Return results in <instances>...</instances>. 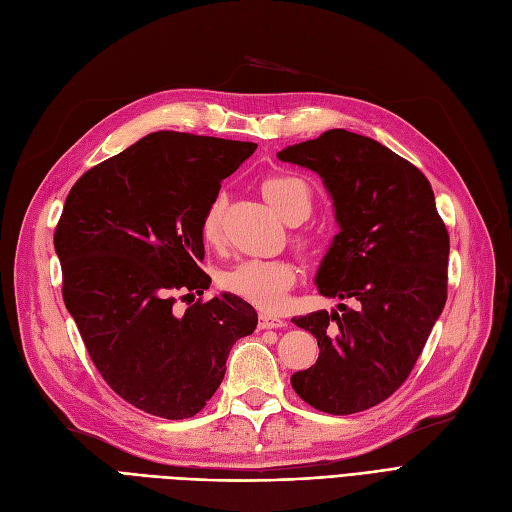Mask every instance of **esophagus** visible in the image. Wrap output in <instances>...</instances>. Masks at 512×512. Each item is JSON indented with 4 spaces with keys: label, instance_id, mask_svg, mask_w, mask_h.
I'll use <instances>...</instances> for the list:
<instances>
[{
    "label": "esophagus",
    "instance_id": "esophagus-1",
    "mask_svg": "<svg viewBox=\"0 0 512 512\" xmlns=\"http://www.w3.org/2000/svg\"><path fill=\"white\" fill-rule=\"evenodd\" d=\"M287 323L278 317L266 315V312H261L259 315V329H278V327H285Z\"/></svg>",
    "mask_w": 512,
    "mask_h": 512
}]
</instances>
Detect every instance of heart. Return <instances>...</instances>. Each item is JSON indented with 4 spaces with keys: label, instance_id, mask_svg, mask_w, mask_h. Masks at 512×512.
Listing matches in <instances>:
<instances>
[{
    "label": "heart",
    "instance_id": "obj_1",
    "mask_svg": "<svg viewBox=\"0 0 512 512\" xmlns=\"http://www.w3.org/2000/svg\"><path fill=\"white\" fill-rule=\"evenodd\" d=\"M261 193L266 202L283 217L293 223L304 219L310 212V191L302 178L289 174H270L261 180ZM221 197L212 200L200 219V238L214 249L221 244ZM300 251H315L317 236L298 234L293 238ZM295 266L287 259H244L238 266L223 274L225 291L255 304L261 310H276L285 300V293L295 285Z\"/></svg>",
    "mask_w": 512,
    "mask_h": 512
}]
</instances>
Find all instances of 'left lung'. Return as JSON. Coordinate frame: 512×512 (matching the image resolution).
<instances>
[{"instance_id":"left-lung-1","label":"left lung","mask_w":512,"mask_h":512,"mask_svg":"<svg viewBox=\"0 0 512 512\" xmlns=\"http://www.w3.org/2000/svg\"><path fill=\"white\" fill-rule=\"evenodd\" d=\"M278 159L317 172L332 195L340 232L315 280L325 298L353 302L291 319L319 344L317 364L291 385L312 408L353 415L415 368L447 302L449 232L430 180L372 138L329 129Z\"/></svg>"}]
</instances>
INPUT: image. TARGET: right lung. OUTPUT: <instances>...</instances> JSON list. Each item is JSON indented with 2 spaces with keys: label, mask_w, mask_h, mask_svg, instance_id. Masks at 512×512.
Masks as SVG:
<instances>
[{
  "label": "right lung",
  "mask_w": 512,
  "mask_h": 512,
  "mask_svg": "<svg viewBox=\"0 0 512 512\" xmlns=\"http://www.w3.org/2000/svg\"><path fill=\"white\" fill-rule=\"evenodd\" d=\"M255 142L155 131L82 174L55 229L63 302L89 357L125 402L189 419L219 389L234 342L257 327L238 295L197 300L200 219Z\"/></svg>",
  "instance_id": "right-lung-1"
}]
</instances>
